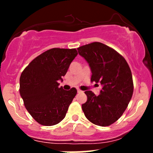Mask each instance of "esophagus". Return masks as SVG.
Returning <instances> with one entry per match:
<instances>
[{
  "mask_svg": "<svg viewBox=\"0 0 153 153\" xmlns=\"http://www.w3.org/2000/svg\"><path fill=\"white\" fill-rule=\"evenodd\" d=\"M78 93L80 94V93H82V91L81 90H80V89H78Z\"/></svg>",
  "mask_w": 153,
  "mask_h": 153,
  "instance_id": "obj_1",
  "label": "esophagus"
}]
</instances>
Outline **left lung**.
<instances>
[{"label": "left lung", "instance_id": "8db88e82", "mask_svg": "<svg viewBox=\"0 0 153 153\" xmlns=\"http://www.w3.org/2000/svg\"><path fill=\"white\" fill-rule=\"evenodd\" d=\"M78 51L90 66L91 82L103 86L99 96L85 91L84 114L96 125L109 126L122 117L132 96L134 85L129 65L117 51L101 42L83 45Z\"/></svg>", "mask_w": 153, "mask_h": 153}]
</instances>
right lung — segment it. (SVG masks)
<instances>
[{
	"label": "right lung",
	"mask_w": 153,
	"mask_h": 153,
	"mask_svg": "<svg viewBox=\"0 0 153 153\" xmlns=\"http://www.w3.org/2000/svg\"><path fill=\"white\" fill-rule=\"evenodd\" d=\"M78 55L75 49L52 48L37 56L20 77L19 92L24 106L39 124L52 126L65 117L68 107L77 94L72 88L59 87L70 65Z\"/></svg>",
	"instance_id": "obj_1"
}]
</instances>
